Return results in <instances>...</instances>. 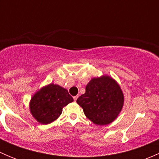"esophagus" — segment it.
Wrapping results in <instances>:
<instances>
[{
    "instance_id": "34e87169",
    "label": "esophagus",
    "mask_w": 159,
    "mask_h": 159,
    "mask_svg": "<svg viewBox=\"0 0 159 159\" xmlns=\"http://www.w3.org/2000/svg\"><path fill=\"white\" fill-rule=\"evenodd\" d=\"M78 95L75 96V97L73 98H74V101H75V102H76V100H77V99H78Z\"/></svg>"
}]
</instances>
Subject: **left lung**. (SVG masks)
Returning <instances> with one entry per match:
<instances>
[{"label": "left lung", "instance_id": "1", "mask_svg": "<svg viewBox=\"0 0 159 159\" xmlns=\"http://www.w3.org/2000/svg\"><path fill=\"white\" fill-rule=\"evenodd\" d=\"M124 94L114 78L108 75L91 78L77 103L85 116L97 125H105L115 121L124 105Z\"/></svg>", "mask_w": 159, "mask_h": 159}]
</instances>
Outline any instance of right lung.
Listing matches in <instances>:
<instances>
[{
  "label": "right lung",
  "instance_id": "obj_1",
  "mask_svg": "<svg viewBox=\"0 0 159 159\" xmlns=\"http://www.w3.org/2000/svg\"><path fill=\"white\" fill-rule=\"evenodd\" d=\"M74 102L68 90L53 83L44 86L30 98V114L37 121L48 125L55 121L67 105Z\"/></svg>",
  "mask_w": 159,
  "mask_h": 159
}]
</instances>
